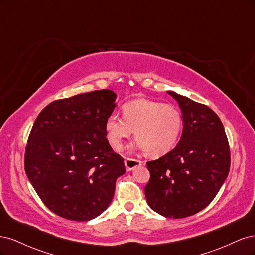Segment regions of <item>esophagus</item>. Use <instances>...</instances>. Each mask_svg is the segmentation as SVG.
Listing matches in <instances>:
<instances>
[{"mask_svg": "<svg viewBox=\"0 0 255 255\" xmlns=\"http://www.w3.org/2000/svg\"><path fill=\"white\" fill-rule=\"evenodd\" d=\"M142 164H143V161H141L139 159H135V158H126V160H125L126 168H127V170H128V171L133 170V169H135L136 167L140 166Z\"/></svg>", "mask_w": 255, "mask_h": 255, "instance_id": "esophagus-1", "label": "esophagus"}]
</instances>
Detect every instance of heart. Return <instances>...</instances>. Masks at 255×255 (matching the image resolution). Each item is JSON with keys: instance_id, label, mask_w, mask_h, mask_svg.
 I'll return each mask as SVG.
<instances>
[{"instance_id": "1", "label": "heart", "mask_w": 255, "mask_h": 255, "mask_svg": "<svg viewBox=\"0 0 255 255\" xmlns=\"http://www.w3.org/2000/svg\"><path fill=\"white\" fill-rule=\"evenodd\" d=\"M183 128L182 113L172 104L150 99H136L122 106V118L111 115L105 120L107 140L116 150L135 133L136 146L153 157L170 152Z\"/></svg>"}]
</instances>
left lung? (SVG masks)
I'll list each match as a JSON object with an SVG mask.
<instances>
[{"label":"left lung","instance_id":"8db88e82","mask_svg":"<svg viewBox=\"0 0 255 255\" xmlns=\"http://www.w3.org/2000/svg\"><path fill=\"white\" fill-rule=\"evenodd\" d=\"M179 103L183 132L166 155L146 163L150 181L146 202L168 218H185L202 211L218 194L230 171V146L222 122L210 107L167 91Z\"/></svg>","mask_w":255,"mask_h":255}]
</instances>
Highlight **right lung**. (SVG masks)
I'll list each match as a JSON object with an SVG mask.
<instances>
[{
	"label": "right lung",
	"instance_id": "1",
	"mask_svg": "<svg viewBox=\"0 0 255 255\" xmlns=\"http://www.w3.org/2000/svg\"><path fill=\"white\" fill-rule=\"evenodd\" d=\"M116 98L113 90L102 89L57 100L34 122L25 172L44 205L60 217H98L111 204L116 181L126 172L104 128Z\"/></svg>",
	"mask_w": 255,
	"mask_h": 255
}]
</instances>
